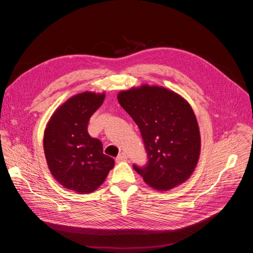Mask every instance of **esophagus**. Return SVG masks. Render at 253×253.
Here are the masks:
<instances>
[{"instance_id": "34e87169", "label": "esophagus", "mask_w": 253, "mask_h": 253, "mask_svg": "<svg viewBox=\"0 0 253 253\" xmlns=\"http://www.w3.org/2000/svg\"><path fill=\"white\" fill-rule=\"evenodd\" d=\"M126 159H127V155L126 154V153H120V154L116 157V162L122 163V162H126Z\"/></svg>"}]
</instances>
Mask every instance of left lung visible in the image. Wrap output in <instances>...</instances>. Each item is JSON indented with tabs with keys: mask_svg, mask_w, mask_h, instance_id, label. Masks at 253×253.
<instances>
[{
	"mask_svg": "<svg viewBox=\"0 0 253 253\" xmlns=\"http://www.w3.org/2000/svg\"><path fill=\"white\" fill-rule=\"evenodd\" d=\"M118 101L138 126L147 152V164H134L135 171L162 191L186 181L201 152L200 128L190 104L172 90L149 85L121 91Z\"/></svg>",
	"mask_w": 253,
	"mask_h": 253,
	"instance_id": "obj_1",
	"label": "left lung"
}]
</instances>
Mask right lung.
I'll return each instance as SVG.
<instances>
[{
    "label": "right lung",
    "mask_w": 253,
    "mask_h": 253,
    "mask_svg": "<svg viewBox=\"0 0 253 253\" xmlns=\"http://www.w3.org/2000/svg\"><path fill=\"white\" fill-rule=\"evenodd\" d=\"M104 94L76 95L53 113L44 133V153L53 177L64 188L90 193L104 181L114 159L103 154L102 142L87 132L89 118Z\"/></svg>",
    "instance_id": "add662e5"
}]
</instances>
